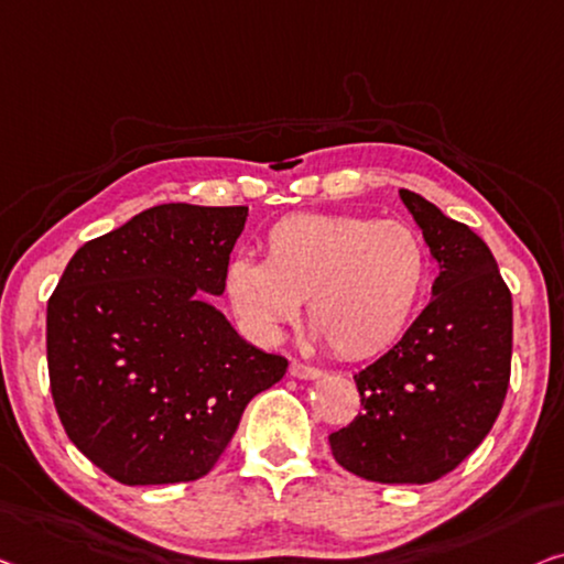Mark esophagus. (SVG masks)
Here are the masks:
<instances>
[{"label":"esophagus","mask_w":564,"mask_h":564,"mask_svg":"<svg viewBox=\"0 0 564 564\" xmlns=\"http://www.w3.org/2000/svg\"><path fill=\"white\" fill-rule=\"evenodd\" d=\"M289 372L293 377H299V380H316V377H322V369L299 362V359H293L291 367H289Z\"/></svg>","instance_id":"1"}]
</instances>
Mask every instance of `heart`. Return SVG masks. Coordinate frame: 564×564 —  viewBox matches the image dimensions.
Segmentation results:
<instances>
[{
  "label": "heart",
  "mask_w": 564,
  "mask_h": 564,
  "mask_svg": "<svg viewBox=\"0 0 564 564\" xmlns=\"http://www.w3.org/2000/svg\"><path fill=\"white\" fill-rule=\"evenodd\" d=\"M431 258L400 220L293 213L268 228L263 263L235 258L228 293L238 314L271 334L306 301V324L344 359L388 349L420 304Z\"/></svg>",
  "instance_id": "1"
}]
</instances>
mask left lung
I'll list each match as a JSON object with an SVG mask.
<instances>
[{
  "instance_id": "8db88e82",
  "label": "left lung",
  "mask_w": 564,
  "mask_h": 564,
  "mask_svg": "<svg viewBox=\"0 0 564 564\" xmlns=\"http://www.w3.org/2000/svg\"><path fill=\"white\" fill-rule=\"evenodd\" d=\"M431 256L433 299L405 336L355 375L362 415L329 435L336 464L377 484H431L474 453L511 377V291L468 225L400 189Z\"/></svg>"
}]
</instances>
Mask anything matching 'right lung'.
<instances>
[{"instance_id": "right-lung-1", "label": "right lung", "mask_w": 564, "mask_h": 564, "mask_svg": "<svg viewBox=\"0 0 564 564\" xmlns=\"http://www.w3.org/2000/svg\"><path fill=\"white\" fill-rule=\"evenodd\" d=\"M248 207L172 202L88 240L47 301L57 417L90 464L126 486L207 476L242 410L289 359L235 334L220 296Z\"/></svg>"}]
</instances>
